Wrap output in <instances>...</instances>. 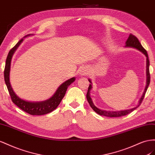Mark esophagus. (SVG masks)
I'll return each mask as SVG.
<instances>
[{
    "instance_id": "esophagus-1",
    "label": "esophagus",
    "mask_w": 155,
    "mask_h": 155,
    "mask_svg": "<svg viewBox=\"0 0 155 155\" xmlns=\"http://www.w3.org/2000/svg\"><path fill=\"white\" fill-rule=\"evenodd\" d=\"M88 73H89V69H88V68L85 67L82 68V70L81 71V74L82 75V76H84V75H86Z\"/></svg>"
}]
</instances>
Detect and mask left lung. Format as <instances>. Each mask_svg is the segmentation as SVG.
Returning a JSON list of instances; mask_svg holds the SVG:
<instances>
[{
  "instance_id": "obj_1",
  "label": "left lung",
  "mask_w": 155,
  "mask_h": 155,
  "mask_svg": "<svg viewBox=\"0 0 155 155\" xmlns=\"http://www.w3.org/2000/svg\"><path fill=\"white\" fill-rule=\"evenodd\" d=\"M127 47H131V48H136V49H138V51H140V52H141L143 53V54H145V56H146V77H147V81H146V86H145V88L144 90V91L143 93V95L141 97V98L139 101V103L136 106V107L133 108H131L129 110H121V111H106V110H101L99 108H98L97 107H96L94 105V103H93L92 99L90 97V90H91L92 88V83L90 79H88V81L90 82L91 84H90L89 87H88V90H87V94H86V98L87 100L88 101V103H89L90 107H91V108L94 110V111L101 116H107V117H121V116H125V115H127L128 114H129L130 112H132L133 110H134L135 109H136L138 108L139 106L141 104V102H142V101L144 98L145 95V93L147 91V90L148 88V86L149 85V83H150V73H149V57H148V54H147V52L146 51V50L145 49V48L142 47V45H141V43H140L138 39L137 38L136 36H134V35L132 34H130L129 38H128L127 40L126 41V46Z\"/></svg>"
}]
</instances>
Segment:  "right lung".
I'll list each match as a JSON object with an SVG mask.
<instances>
[{
    "instance_id": "obj_1",
    "label": "right lung",
    "mask_w": 155,
    "mask_h": 155,
    "mask_svg": "<svg viewBox=\"0 0 155 155\" xmlns=\"http://www.w3.org/2000/svg\"><path fill=\"white\" fill-rule=\"evenodd\" d=\"M23 38L17 43L16 45L13 47L9 52L6 61L5 68H4V81L6 84L7 88L9 91V94L10 95L12 102L14 103L17 107L23 110L25 112L28 113L32 116H40V115L47 114L50 113L53 110H55L61 101L62 100L64 97L65 94V92L67 91L68 86L75 81V77H73L69 79L67 81H65L58 87V89L54 93L50 99L46 101H41V102H28L25 100L21 99L17 96L15 92L13 90L12 86L10 82V66H11V61L12 56L14 55L15 51L17 48L20 45V44L23 42Z\"/></svg>"
}]
</instances>
